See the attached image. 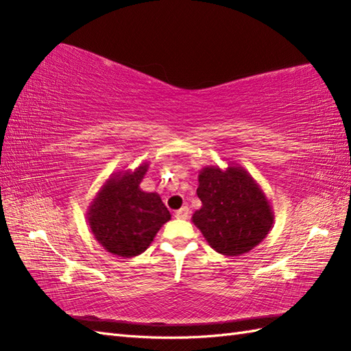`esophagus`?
I'll return each mask as SVG.
<instances>
[{"mask_svg": "<svg viewBox=\"0 0 351 351\" xmlns=\"http://www.w3.org/2000/svg\"><path fill=\"white\" fill-rule=\"evenodd\" d=\"M175 217H176V219H181V220L189 219V217H190V210H189V206H182L181 210H178V211L175 213Z\"/></svg>", "mask_w": 351, "mask_h": 351, "instance_id": "34e87169", "label": "esophagus"}]
</instances>
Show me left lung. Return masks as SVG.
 I'll return each instance as SVG.
<instances>
[{"instance_id": "8db88e82", "label": "left lung", "mask_w": 351, "mask_h": 351, "mask_svg": "<svg viewBox=\"0 0 351 351\" xmlns=\"http://www.w3.org/2000/svg\"><path fill=\"white\" fill-rule=\"evenodd\" d=\"M197 196L202 202L193 223L211 247L226 256L250 252L271 230L270 200L241 166H205L199 170Z\"/></svg>"}]
</instances>
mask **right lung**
I'll use <instances>...</instances> for the list:
<instances>
[{
	"label": "right lung",
	"instance_id": "1",
	"mask_svg": "<svg viewBox=\"0 0 351 351\" xmlns=\"http://www.w3.org/2000/svg\"><path fill=\"white\" fill-rule=\"evenodd\" d=\"M149 164L111 173L88 205L92 234L111 255L132 258L143 253L170 213L158 193L140 189Z\"/></svg>",
	"mask_w": 351,
	"mask_h": 351
}]
</instances>
